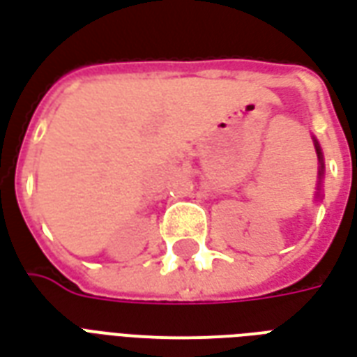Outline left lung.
Returning a JSON list of instances; mask_svg holds the SVG:
<instances>
[{
    "label": "left lung",
    "instance_id": "8db88e82",
    "mask_svg": "<svg viewBox=\"0 0 357 357\" xmlns=\"http://www.w3.org/2000/svg\"><path fill=\"white\" fill-rule=\"evenodd\" d=\"M314 145H315V153H317V160H319V183L317 185H321V178H323V168H325V164H323V153L321 147H319V143L314 137Z\"/></svg>",
    "mask_w": 357,
    "mask_h": 357
}]
</instances>
